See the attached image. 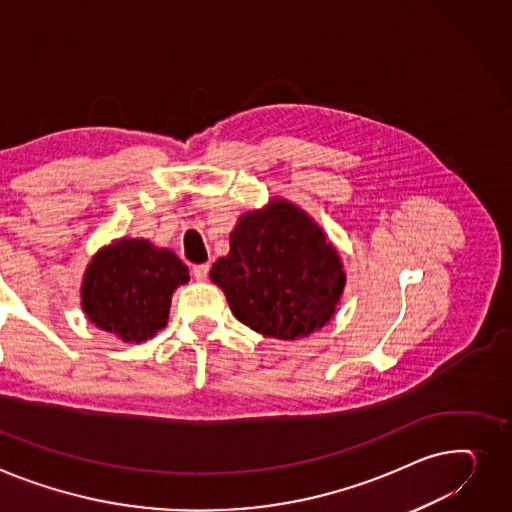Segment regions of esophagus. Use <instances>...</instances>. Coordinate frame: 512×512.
Instances as JSON below:
<instances>
[{
	"label": "esophagus",
	"instance_id": "1",
	"mask_svg": "<svg viewBox=\"0 0 512 512\" xmlns=\"http://www.w3.org/2000/svg\"><path fill=\"white\" fill-rule=\"evenodd\" d=\"M208 274H210V265H208V263H201V265H195V267H193V276H195V280H199V282H206V280H208Z\"/></svg>",
	"mask_w": 512,
	"mask_h": 512
}]
</instances>
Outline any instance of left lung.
I'll return each mask as SVG.
<instances>
[{
	"instance_id": "1",
	"label": "left lung",
	"mask_w": 512,
	"mask_h": 512,
	"mask_svg": "<svg viewBox=\"0 0 512 512\" xmlns=\"http://www.w3.org/2000/svg\"><path fill=\"white\" fill-rule=\"evenodd\" d=\"M210 278L238 321L286 342L323 329L346 288L342 257L323 228L284 197L238 218Z\"/></svg>"
}]
</instances>
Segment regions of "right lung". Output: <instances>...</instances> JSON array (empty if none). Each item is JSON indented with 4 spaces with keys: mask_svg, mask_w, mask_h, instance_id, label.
<instances>
[{
    "mask_svg": "<svg viewBox=\"0 0 512 512\" xmlns=\"http://www.w3.org/2000/svg\"><path fill=\"white\" fill-rule=\"evenodd\" d=\"M189 282L187 265L148 238H117L86 265L82 311L125 344H142L168 323L173 292Z\"/></svg>",
    "mask_w": 512,
    "mask_h": 512,
    "instance_id": "1",
    "label": "right lung"
}]
</instances>
